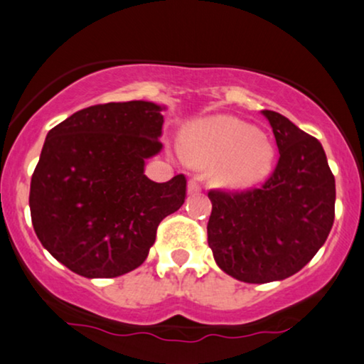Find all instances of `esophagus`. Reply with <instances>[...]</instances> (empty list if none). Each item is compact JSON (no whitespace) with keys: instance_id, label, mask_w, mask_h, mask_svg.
Returning <instances> with one entry per match:
<instances>
[{"instance_id":"1","label":"esophagus","mask_w":364,"mask_h":364,"mask_svg":"<svg viewBox=\"0 0 364 364\" xmlns=\"http://www.w3.org/2000/svg\"><path fill=\"white\" fill-rule=\"evenodd\" d=\"M200 191H201L200 183H198L196 179H190V181H188V193H190V195H196V193Z\"/></svg>"}]
</instances>
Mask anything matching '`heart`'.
<instances>
[{"instance_id": "b5f03b06", "label": "heart", "mask_w": 364, "mask_h": 364, "mask_svg": "<svg viewBox=\"0 0 364 364\" xmlns=\"http://www.w3.org/2000/svg\"><path fill=\"white\" fill-rule=\"evenodd\" d=\"M181 153L198 168H213L215 185L243 190L270 173L274 148L252 124L218 116L193 122L181 137Z\"/></svg>"}]
</instances>
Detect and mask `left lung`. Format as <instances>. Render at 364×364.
<instances>
[{
  "label": "left lung",
  "mask_w": 364,
  "mask_h": 364,
  "mask_svg": "<svg viewBox=\"0 0 364 364\" xmlns=\"http://www.w3.org/2000/svg\"><path fill=\"white\" fill-rule=\"evenodd\" d=\"M280 158L260 188L210 190L208 245L225 274L247 284L291 277L324 245L336 183L321 142L282 114L262 110Z\"/></svg>",
  "instance_id": "1"
}]
</instances>
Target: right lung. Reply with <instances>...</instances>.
I'll return each instance as SVG.
<instances>
[{
    "label": "right lung",
    "instance_id": "1",
    "mask_svg": "<svg viewBox=\"0 0 364 364\" xmlns=\"http://www.w3.org/2000/svg\"><path fill=\"white\" fill-rule=\"evenodd\" d=\"M146 100L92 105L50 129L30 185L35 233L60 264L87 279L139 267L161 220L181 208L186 178L154 183L146 159L163 149L164 117Z\"/></svg>",
    "mask_w": 364,
    "mask_h": 364
}]
</instances>
